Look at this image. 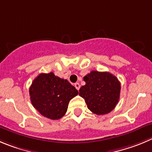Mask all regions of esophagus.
<instances>
[{
  "label": "esophagus",
  "instance_id": "obj_1",
  "mask_svg": "<svg viewBox=\"0 0 152 152\" xmlns=\"http://www.w3.org/2000/svg\"><path fill=\"white\" fill-rule=\"evenodd\" d=\"M74 86H75V88H76L77 89L78 91H79V88H80V85H79V83H75Z\"/></svg>",
  "mask_w": 152,
  "mask_h": 152
}]
</instances>
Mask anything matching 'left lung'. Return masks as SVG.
I'll return each mask as SVG.
<instances>
[{
  "label": "left lung",
  "instance_id": "1",
  "mask_svg": "<svg viewBox=\"0 0 152 152\" xmlns=\"http://www.w3.org/2000/svg\"><path fill=\"white\" fill-rule=\"evenodd\" d=\"M86 85L79 89L88 108L94 114L105 115L114 110L120 97L121 84L109 72L93 70L83 78Z\"/></svg>",
  "mask_w": 152,
  "mask_h": 152
}]
</instances>
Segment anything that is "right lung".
Returning a JSON list of instances; mask_svg holds the SVG:
<instances>
[{
  "mask_svg": "<svg viewBox=\"0 0 152 152\" xmlns=\"http://www.w3.org/2000/svg\"><path fill=\"white\" fill-rule=\"evenodd\" d=\"M29 94L31 103L42 115L57 120L64 115L69 100L79 92L66 79L51 72L37 76L30 87Z\"/></svg>",
  "mask_w": 152,
  "mask_h": 152,
  "instance_id": "1",
  "label": "right lung"
}]
</instances>
